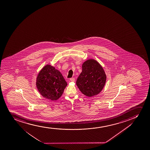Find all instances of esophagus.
Segmentation results:
<instances>
[{
  "instance_id": "34e87169",
  "label": "esophagus",
  "mask_w": 150,
  "mask_h": 150,
  "mask_svg": "<svg viewBox=\"0 0 150 150\" xmlns=\"http://www.w3.org/2000/svg\"><path fill=\"white\" fill-rule=\"evenodd\" d=\"M70 81H72V82H74L75 79H74V78H71V79H70Z\"/></svg>"
}]
</instances>
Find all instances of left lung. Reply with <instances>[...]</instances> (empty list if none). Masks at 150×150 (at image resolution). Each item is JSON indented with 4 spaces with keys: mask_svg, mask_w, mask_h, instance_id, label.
<instances>
[{
    "mask_svg": "<svg viewBox=\"0 0 150 150\" xmlns=\"http://www.w3.org/2000/svg\"><path fill=\"white\" fill-rule=\"evenodd\" d=\"M107 76L103 68L97 61L90 59L82 65V71L76 84L83 95L91 97L102 91L105 85Z\"/></svg>",
    "mask_w": 150,
    "mask_h": 150,
    "instance_id": "obj_1",
    "label": "left lung"
}]
</instances>
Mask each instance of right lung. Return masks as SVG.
<instances>
[{
    "mask_svg": "<svg viewBox=\"0 0 150 150\" xmlns=\"http://www.w3.org/2000/svg\"><path fill=\"white\" fill-rule=\"evenodd\" d=\"M67 84L60 71L49 64L41 69L36 78V87L40 93L52 100L62 96Z\"/></svg>",
    "mask_w": 150,
    "mask_h": 150,
    "instance_id": "right-lung-1",
    "label": "right lung"
}]
</instances>
